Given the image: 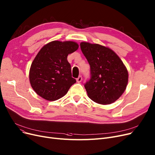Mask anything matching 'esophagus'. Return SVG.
I'll return each instance as SVG.
<instances>
[{
  "label": "esophagus",
  "mask_w": 155,
  "mask_h": 155,
  "mask_svg": "<svg viewBox=\"0 0 155 155\" xmlns=\"http://www.w3.org/2000/svg\"><path fill=\"white\" fill-rule=\"evenodd\" d=\"M82 76H79V77L77 78V82L78 83H80L81 82H82Z\"/></svg>",
  "instance_id": "34e87169"
}]
</instances>
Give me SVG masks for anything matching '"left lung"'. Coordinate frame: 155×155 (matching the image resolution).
Here are the masks:
<instances>
[{
  "label": "left lung",
  "mask_w": 155,
  "mask_h": 155,
  "mask_svg": "<svg viewBox=\"0 0 155 155\" xmlns=\"http://www.w3.org/2000/svg\"><path fill=\"white\" fill-rule=\"evenodd\" d=\"M80 48L91 66V78L85 84L88 97L107 105L116 102L125 91L128 71L119 56L110 48L82 42Z\"/></svg>",
  "instance_id": "left-lung-1"
}]
</instances>
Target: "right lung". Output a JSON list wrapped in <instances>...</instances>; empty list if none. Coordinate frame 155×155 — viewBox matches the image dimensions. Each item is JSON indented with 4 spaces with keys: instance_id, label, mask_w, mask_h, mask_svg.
<instances>
[{
    "instance_id": "1",
    "label": "right lung",
    "mask_w": 155,
    "mask_h": 155,
    "mask_svg": "<svg viewBox=\"0 0 155 155\" xmlns=\"http://www.w3.org/2000/svg\"><path fill=\"white\" fill-rule=\"evenodd\" d=\"M75 41H53L43 46L31 65L29 78L34 91L43 99L54 101L66 95L76 83L71 77L67 56L78 50Z\"/></svg>"
}]
</instances>
